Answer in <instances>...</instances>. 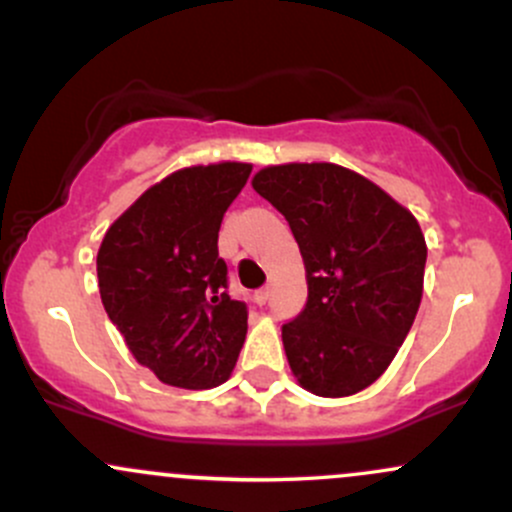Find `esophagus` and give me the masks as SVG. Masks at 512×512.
<instances>
[{"label": "esophagus", "mask_w": 512, "mask_h": 512, "mask_svg": "<svg viewBox=\"0 0 512 512\" xmlns=\"http://www.w3.org/2000/svg\"><path fill=\"white\" fill-rule=\"evenodd\" d=\"M268 298H271V288H261V290H256V293H254L256 305H266Z\"/></svg>", "instance_id": "34e87169"}]
</instances>
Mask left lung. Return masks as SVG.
<instances>
[{
	"label": "left lung",
	"mask_w": 512,
	"mask_h": 512,
	"mask_svg": "<svg viewBox=\"0 0 512 512\" xmlns=\"http://www.w3.org/2000/svg\"><path fill=\"white\" fill-rule=\"evenodd\" d=\"M288 219L307 276L305 310L283 324L298 383L344 398L383 376L422 300L427 244L410 210L334 163H285L251 180Z\"/></svg>",
	"instance_id": "left-lung-1"
}]
</instances>
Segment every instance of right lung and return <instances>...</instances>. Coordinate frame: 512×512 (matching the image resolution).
Instances as JSON below:
<instances>
[{"label": "right lung", "instance_id": "right-lung-1", "mask_svg": "<svg viewBox=\"0 0 512 512\" xmlns=\"http://www.w3.org/2000/svg\"><path fill=\"white\" fill-rule=\"evenodd\" d=\"M249 175L251 163L234 161L175 170L107 229L97 251L109 320L168 386H222L244 346L249 315L227 293L217 239Z\"/></svg>", "mask_w": 512, "mask_h": 512}]
</instances>
